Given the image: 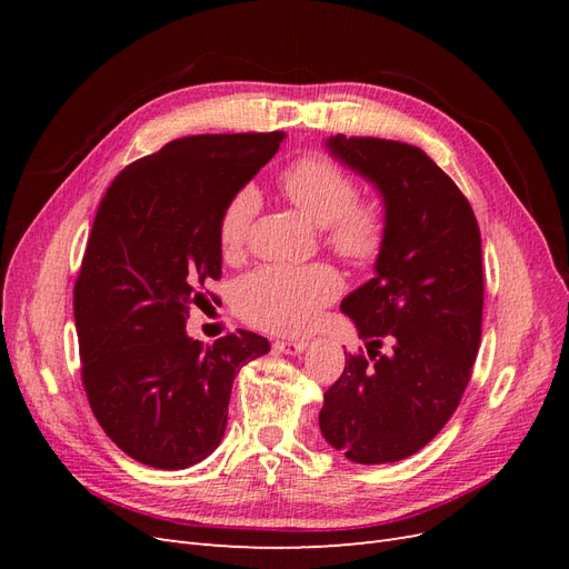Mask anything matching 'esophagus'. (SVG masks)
<instances>
[{
  "label": "esophagus",
  "instance_id": "esophagus-1",
  "mask_svg": "<svg viewBox=\"0 0 569 569\" xmlns=\"http://www.w3.org/2000/svg\"><path fill=\"white\" fill-rule=\"evenodd\" d=\"M272 349L278 351V353H284V356H297V353H301L303 349H306V341L301 339V341H295V339H274L272 341Z\"/></svg>",
  "mask_w": 569,
  "mask_h": 569
}]
</instances>
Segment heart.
Wrapping results in <instances>:
<instances>
[{
    "instance_id": "b5f03b06",
    "label": "heart",
    "mask_w": 569,
    "mask_h": 569,
    "mask_svg": "<svg viewBox=\"0 0 569 569\" xmlns=\"http://www.w3.org/2000/svg\"><path fill=\"white\" fill-rule=\"evenodd\" d=\"M282 194L297 209L322 226V242L341 261L368 268L382 256L389 220L380 203L360 201L358 182L349 170L325 153H303L280 173ZM261 199L242 187L226 201L218 216V247L228 261L249 249ZM339 272L327 263L266 266L251 272L239 287V311L268 332L299 335L308 330L327 303L341 295Z\"/></svg>"
}]
</instances>
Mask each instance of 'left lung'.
Returning <instances> with one entry per match:
<instances>
[{"mask_svg": "<svg viewBox=\"0 0 569 569\" xmlns=\"http://www.w3.org/2000/svg\"><path fill=\"white\" fill-rule=\"evenodd\" d=\"M327 147L380 189L389 237L375 278L341 301L368 353H349L325 391L320 432L353 462H396L441 432L472 377L485 306L479 226L422 149L343 134Z\"/></svg>", "mask_w": 569, "mask_h": 569, "instance_id": "left-lung-1", "label": "left lung"}]
</instances>
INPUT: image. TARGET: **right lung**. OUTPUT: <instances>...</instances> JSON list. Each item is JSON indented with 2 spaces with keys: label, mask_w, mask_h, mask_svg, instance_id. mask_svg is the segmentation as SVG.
Masks as SVG:
<instances>
[{
  "label": "right lung",
  "mask_w": 569,
  "mask_h": 569,
  "mask_svg": "<svg viewBox=\"0 0 569 569\" xmlns=\"http://www.w3.org/2000/svg\"><path fill=\"white\" fill-rule=\"evenodd\" d=\"M284 132L192 134L126 166L101 199L73 289L80 377L97 422L137 462L184 470L216 451L234 375L266 337H187L216 301L218 216Z\"/></svg>",
  "instance_id": "right-lung-1"
}]
</instances>
